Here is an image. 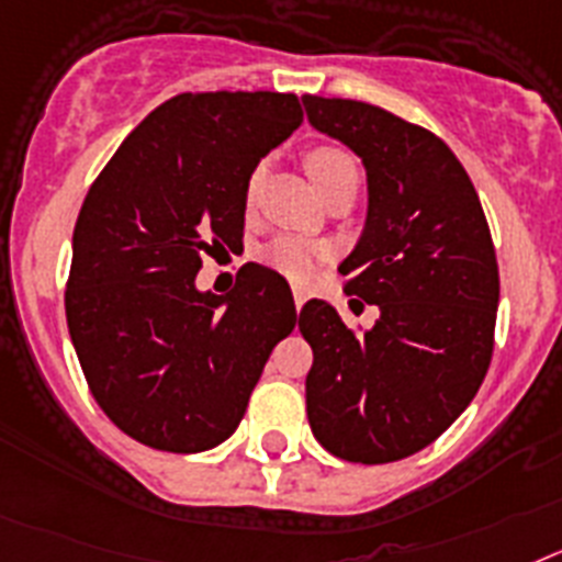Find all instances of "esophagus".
Listing matches in <instances>:
<instances>
[{
	"label": "esophagus",
	"mask_w": 562,
	"mask_h": 562,
	"mask_svg": "<svg viewBox=\"0 0 562 562\" xmlns=\"http://www.w3.org/2000/svg\"><path fill=\"white\" fill-rule=\"evenodd\" d=\"M291 294H294L296 311H302V305L308 302V288H305V285H291Z\"/></svg>",
	"instance_id": "obj_1"
}]
</instances>
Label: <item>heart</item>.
<instances>
[{"instance_id":"1","label":"heart","mask_w":562,"mask_h":562,"mask_svg":"<svg viewBox=\"0 0 562 562\" xmlns=\"http://www.w3.org/2000/svg\"><path fill=\"white\" fill-rule=\"evenodd\" d=\"M308 172L314 178V183L319 187V192H330L334 187L345 183V180L359 178V166H356V158L339 146H316L311 149L308 158ZM262 183V164L248 175L246 180V203L251 206L254 198H257V189ZM325 254V246L314 240H302V237H280L271 246L262 251V260L271 268H277L280 274L291 277V280H305V277L314 274L316 262L322 260Z\"/></svg>"}]
</instances>
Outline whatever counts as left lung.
<instances>
[{
    "mask_svg": "<svg viewBox=\"0 0 562 562\" xmlns=\"http://www.w3.org/2000/svg\"><path fill=\"white\" fill-rule=\"evenodd\" d=\"M314 130L368 172V214L339 271L379 308L356 334L325 300L300 311L316 441L353 463L424 450L470 407L492 359L501 282L490 226L452 149L382 106L302 95Z\"/></svg>",
    "mask_w": 562,
    "mask_h": 562,
    "instance_id": "left-lung-1",
    "label": "left lung"
}]
</instances>
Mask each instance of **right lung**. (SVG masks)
<instances>
[{"instance_id":"add662e5","label":"right lung","mask_w":562,"mask_h":562,"mask_svg":"<svg viewBox=\"0 0 562 562\" xmlns=\"http://www.w3.org/2000/svg\"><path fill=\"white\" fill-rule=\"evenodd\" d=\"M302 124L291 92H183L149 112L95 178L72 232V348L110 422L164 452H203L243 422L296 325L285 277L246 262L228 294L200 254L240 246L246 180Z\"/></svg>"}]
</instances>
